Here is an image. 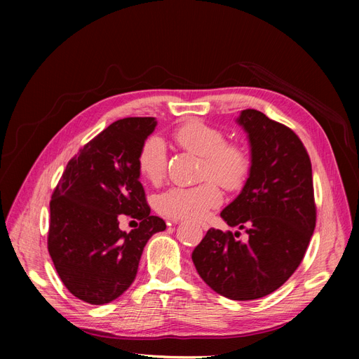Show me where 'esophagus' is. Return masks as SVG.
<instances>
[{"instance_id":"esophagus-1","label":"esophagus","mask_w":359,"mask_h":359,"mask_svg":"<svg viewBox=\"0 0 359 359\" xmlns=\"http://www.w3.org/2000/svg\"><path fill=\"white\" fill-rule=\"evenodd\" d=\"M172 223H180V220H173ZM201 227H202V229H203V231H208V227H210V226H208V224H206V223H201Z\"/></svg>"}]
</instances>
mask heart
<instances>
[{
	"label": "heart",
	"instance_id": "heart-1",
	"mask_svg": "<svg viewBox=\"0 0 359 359\" xmlns=\"http://www.w3.org/2000/svg\"><path fill=\"white\" fill-rule=\"evenodd\" d=\"M172 137L182 149L202 157L201 180L206 181L193 187L175 186L165 190L157 196L156 208L173 220L202 219L222 203V191L212 180L227 190L241 187L250 168L248 156L243 147L226 142L222 130L198 119L177 127ZM137 168L140 175L153 184L165 178L168 169L165 140L158 136L148 137L139 149Z\"/></svg>",
	"mask_w": 359,
	"mask_h": 359
}]
</instances>
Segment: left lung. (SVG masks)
<instances>
[{
    "label": "left lung",
    "mask_w": 359,
    "mask_h": 359,
    "mask_svg": "<svg viewBox=\"0 0 359 359\" xmlns=\"http://www.w3.org/2000/svg\"><path fill=\"white\" fill-rule=\"evenodd\" d=\"M236 123L247 133L250 170L220 217L238 231L211 227L191 259L214 292L250 301L273 293L295 273L316 226V206L311 163L299 137L255 109L241 111Z\"/></svg>",
    "instance_id": "8db88e82"
}]
</instances>
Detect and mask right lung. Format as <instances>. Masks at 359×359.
<instances>
[{
  "label": "right lung",
  "mask_w": 359,
  "mask_h": 359,
  "mask_svg": "<svg viewBox=\"0 0 359 359\" xmlns=\"http://www.w3.org/2000/svg\"><path fill=\"white\" fill-rule=\"evenodd\" d=\"M156 126L153 116L112 123L67 163L53 190L49 255L64 286L94 306L123 295L148 240L166 229L149 214L137 168L139 149ZM126 215L141 222L137 230L118 229Z\"/></svg>",
  "instance_id": "obj_1"
}]
</instances>
